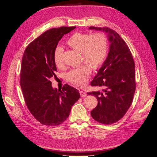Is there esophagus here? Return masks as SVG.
Here are the masks:
<instances>
[{"instance_id":"esophagus-1","label":"esophagus","mask_w":157,"mask_h":157,"mask_svg":"<svg viewBox=\"0 0 157 157\" xmlns=\"http://www.w3.org/2000/svg\"><path fill=\"white\" fill-rule=\"evenodd\" d=\"M80 96L81 97H86L87 96L86 93L82 91V90H81V91H80Z\"/></svg>"}]
</instances>
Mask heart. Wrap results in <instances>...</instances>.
I'll return each instance as SVG.
<instances>
[{"mask_svg":"<svg viewBox=\"0 0 157 157\" xmlns=\"http://www.w3.org/2000/svg\"><path fill=\"white\" fill-rule=\"evenodd\" d=\"M67 44L71 48L81 52L82 59L90 65L92 68H99L105 61L108 54V40L106 35L99 32L91 34L76 33L69 38ZM63 50L56 47L54 52V61L57 67L63 66L62 55ZM90 74V67L87 65L71 69L66 75L69 82L77 86L86 84Z\"/></svg>","mask_w":157,"mask_h":157,"instance_id":"1","label":"heart"}]
</instances>
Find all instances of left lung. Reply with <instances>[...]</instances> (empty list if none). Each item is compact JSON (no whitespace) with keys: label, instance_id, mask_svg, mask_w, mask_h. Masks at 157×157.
Segmentation results:
<instances>
[{"label":"left lung","instance_id":"obj_1","mask_svg":"<svg viewBox=\"0 0 157 157\" xmlns=\"http://www.w3.org/2000/svg\"><path fill=\"white\" fill-rule=\"evenodd\" d=\"M89 29L105 31L110 42L107 58L90 83L103 89L87 94L98 99L96 107L91 111L92 118L101 124H111L121 119L132 105L136 86L134 61L116 31L109 27Z\"/></svg>","mask_w":157,"mask_h":157}]
</instances>
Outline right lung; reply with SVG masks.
<instances>
[{
  "label": "right lung",
  "instance_id": "obj_1",
  "mask_svg": "<svg viewBox=\"0 0 157 157\" xmlns=\"http://www.w3.org/2000/svg\"><path fill=\"white\" fill-rule=\"evenodd\" d=\"M76 27H61L45 31L27 46L21 61L20 85L27 107L41 124L59 125L68 118L80 98L78 90L65 84L53 88L50 78L56 77L54 52L58 42Z\"/></svg>",
  "mask_w": 157,
  "mask_h": 157
}]
</instances>
